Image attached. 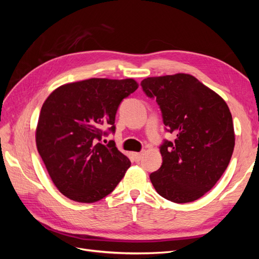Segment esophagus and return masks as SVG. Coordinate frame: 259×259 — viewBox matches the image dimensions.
I'll return each instance as SVG.
<instances>
[{"instance_id":"34e87169","label":"esophagus","mask_w":259,"mask_h":259,"mask_svg":"<svg viewBox=\"0 0 259 259\" xmlns=\"http://www.w3.org/2000/svg\"><path fill=\"white\" fill-rule=\"evenodd\" d=\"M132 156H133V159H134V161L138 162V161H140V160L143 159V153H140V152H133V153H132Z\"/></svg>"}]
</instances>
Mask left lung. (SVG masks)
Wrapping results in <instances>:
<instances>
[{
    "instance_id": "1",
    "label": "left lung",
    "mask_w": 259,
    "mask_h": 259,
    "mask_svg": "<svg viewBox=\"0 0 259 259\" xmlns=\"http://www.w3.org/2000/svg\"><path fill=\"white\" fill-rule=\"evenodd\" d=\"M155 98L173 143L160 147L161 167L150 180L161 197L175 203L200 199L215 186L234 148L232 115L226 101L193 75L151 76L142 81Z\"/></svg>"
}]
</instances>
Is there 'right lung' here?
<instances>
[{"label": "right lung", "instance_id": "obj_1", "mask_svg": "<svg viewBox=\"0 0 259 259\" xmlns=\"http://www.w3.org/2000/svg\"><path fill=\"white\" fill-rule=\"evenodd\" d=\"M137 89L133 79L93 77L61 85L44 101L36 148L54 185L70 200L104 199L131 166L114 142L104 145L99 140L104 127L114 133L119 105Z\"/></svg>", "mask_w": 259, "mask_h": 259}]
</instances>
